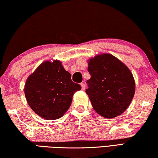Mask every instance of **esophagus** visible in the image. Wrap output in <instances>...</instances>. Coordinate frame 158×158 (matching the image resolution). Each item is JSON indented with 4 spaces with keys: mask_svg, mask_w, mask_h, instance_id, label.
Listing matches in <instances>:
<instances>
[{
    "mask_svg": "<svg viewBox=\"0 0 158 158\" xmlns=\"http://www.w3.org/2000/svg\"><path fill=\"white\" fill-rule=\"evenodd\" d=\"M81 87H82V90H84L85 89V84L84 83H81Z\"/></svg>",
    "mask_w": 158,
    "mask_h": 158,
    "instance_id": "34e87169",
    "label": "esophagus"
}]
</instances>
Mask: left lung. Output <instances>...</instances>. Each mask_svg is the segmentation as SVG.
<instances>
[{"label":"left lung","mask_w":158,"mask_h":158,"mask_svg":"<svg viewBox=\"0 0 158 158\" xmlns=\"http://www.w3.org/2000/svg\"><path fill=\"white\" fill-rule=\"evenodd\" d=\"M87 94L94 110L106 118H113L127 109L135 93L133 75L122 61L110 54L88 61Z\"/></svg>","instance_id":"obj_1"}]
</instances>
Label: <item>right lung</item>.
<instances>
[{"label":"right lung","instance_id":"add662e5","mask_svg":"<svg viewBox=\"0 0 158 158\" xmlns=\"http://www.w3.org/2000/svg\"><path fill=\"white\" fill-rule=\"evenodd\" d=\"M81 89V85L71 81V74L60 61H46L28 77L24 94L36 114L45 120H54L68 110L74 93Z\"/></svg>","mask_w":158,"mask_h":158}]
</instances>
